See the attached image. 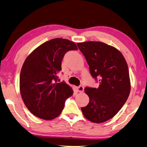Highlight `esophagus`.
<instances>
[{"label": "esophagus", "mask_w": 147, "mask_h": 147, "mask_svg": "<svg viewBox=\"0 0 147 147\" xmlns=\"http://www.w3.org/2000/svg\"><path fill=\"white\" fill-rule=\"evenodd\" d=\"M77 89L78 91L81 92H81H83V91H84V87H83V86L80 85V86H79V87H77Z\"/></svg>", "instance_id": "1"}]
</instances>
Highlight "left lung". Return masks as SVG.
<instances>
[{
	"instance_id": "obj_1",
	"label": "left lung",
	"mask_w": 147,
	"mask_h": 147,
	"mask_svg": "<svg viewBox=\"0 0 147 147\" xmlns=\"http://www.w3.org/2000/svg\"><path fill=\"white\" fill-rule=\"evenodd\" d=\"M77 44L89 64L91 76L99 83L97 89H85L89 102L81 111L92 122H106L120 110L129 96L128 64L120 51L105 43L89 41Z\"/></svg>"
}]
</instances>
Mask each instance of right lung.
<instances>
[{"label":"right lung","mask_w":147,"mask_h":147,"mask_svg":"<svg viewBox=\"0 0 147 147\" xmlns=\"http://www.w3.org/2000/svg\"><path fill=\"white\" fill-rule=\"evenodd\" d=\"M77 50L73 42L55 38L40 45L25 59L20 73V93L34 116L50 120L61 113L73 90L65 82L57 83V75L66 52Z\"/></svg>","instance_id":"1"}]
</instances>
